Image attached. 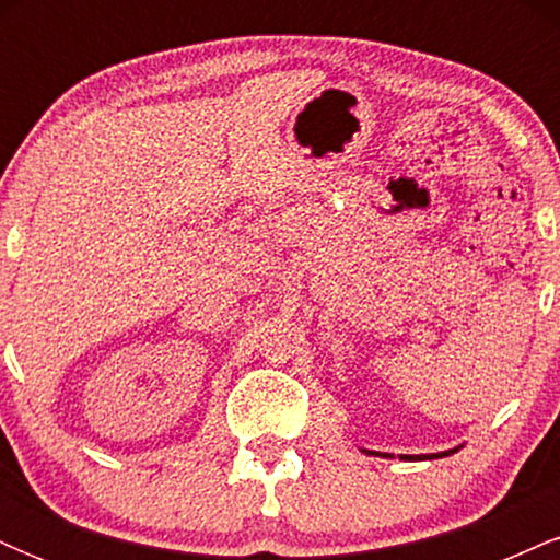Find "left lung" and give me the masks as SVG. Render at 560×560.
I'll return each instance as SVG.
<instances>
[{
  "instance_id": "1",
  "label": "left lung",
  "mask_w": 560,
  "mask_h": 560,
  "mask_svg": "<svg viewBox=\"0 0 560 560\" xmlns=\"http://www.w3.org/2000/svg\"><path fill=\"white\" fill-rule=\"evenodd\" d=\"M464 447V445H458V447H453V450H442V453H427V455H397V458L400 460H434V458H447V455H453V453H458V450ZM363 450V447H361ZM365 455H374V458H395V455L392 453H378V450H363Z\"/></svg>"
}]
</instances>
